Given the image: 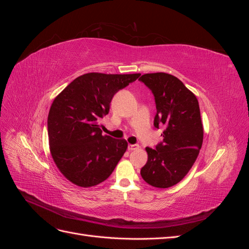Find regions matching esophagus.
Returning <instances> with one entry per match:
<instances>
[{"mask_svg": "<svg viewBox=\"0 0 249 249\" xmlns=\"http://www.w3.org/2000/svg\"><path fill=\"white\" fill-rule=\"evenodd\" d=\"M139 145L138 144H129L127 145V149L129 150H135V149H138Z\"/></svg>", "mask_w": 249, "mask_h": 249, "instance_id": "esophagus-1", "label": "esophagus"}]
</instances>
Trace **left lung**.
<instances>
[{"label": "left lung", "mask_w": 249, "mask_h": 249, "mask_svg": "<svg viewBox=\"0 0 249 249\" xmlns=\"http://www.w3.org/2000/svg\"><path fill=\"white\" fill-rule=\"evenodd\" d=\"M139 81L154 94L155 127H164L162 142L155 148H145L148 158L140 173L150 186L169 188L185 178L201 148L203 127L198 101L182 81L169 73H145Z\"/></svg>", "instance_id": "left-lung-1"}]
</instances>
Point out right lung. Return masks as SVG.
<instances>
[{
  "label": "right lung",
  "mask_w": 249,
  "mask_h": 249,
  "mask_svg": "<svg viewBox=\"0 0 249 249\" xmlns=\"http://www.w3.org/2000/svg\"><path fill=\"white\" fill-rule=\"evenodd\" d=\"M139 76L85 73L53 102L48 116L51 154L59 170L74 185L101 184L125 153L126 141L103 135L100 120L109 113L114 94Z\"/></svg>",
  "instance_id": "add662e5"
}]
</instances>
